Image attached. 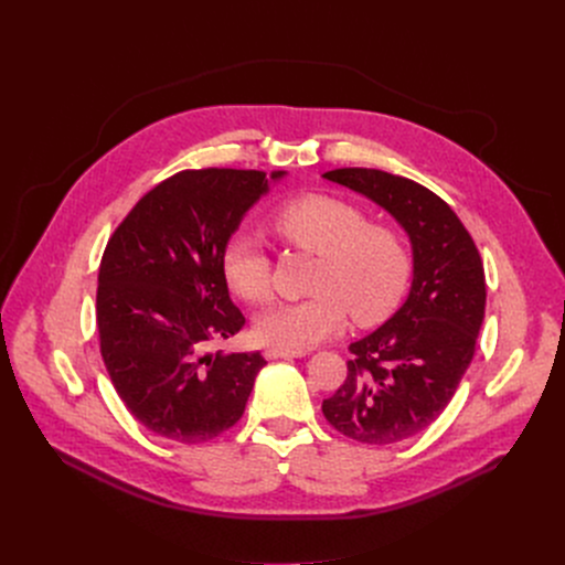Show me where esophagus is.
<instances>
[{
    "mask_svg": "<svg viewBox=\"0 0 565 565\" xmlns=\"http://www.w3.org/2000/svg\"><path fill=\"white\" fill-rule=\"evenodd\" d=\"M266 360H279V358H301L303 353L301 351H286V349H277V347H270L264 351Z\"/></svg>",
    "mask_w": 565,
    "mask_h": 565,
    "instance_id": "1",
    "label": "esophagus"
}]
</instances>
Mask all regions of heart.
<instances>
[{
  "mask_svg": "<svg viewBox=\"0 0 565 565\" xmlns=\"http://www.w3.org/2000/svg\"><path fill=\"white\" fill-rule=\"evenodd\" d=\"M270 227L288 248L315 255L301 301L275 303L257 317V338L277 349L306 351L340 333L347 312L358 327L384 321L402 301L412 279L407 238L331 194H303L270 216ZM227 288L248 303L273 295L270 257L246 234H232L221 253Z\"/></svg>",
  "mask_w": 565,
  "mask_h": 565,
  "instance_id": "b5f03b06",
  "label": "heart"
}]
</instances>
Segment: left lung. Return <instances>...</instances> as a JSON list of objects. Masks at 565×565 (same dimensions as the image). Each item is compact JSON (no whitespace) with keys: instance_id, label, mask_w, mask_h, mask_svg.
Returning a JSON list of instances; mask_svg holds the SVG:
<instances>
[{"instance_id":"obj_1","label":"left lung","mask_w":565,"mask_h":565,"mask_svg":"<svg viewBox=\"0 0 565 565\" xmlns=\"http://www.w3.org/2000/svg\"><path fill=\"white\" fill-rule=\"evenodd\" d=\"M324 179L391 212L414 246L407 301L349 347L347 380L321 405L342 436L393 445L427 429L454 397L486 317V270L462 221L425 185L369 168H342Z\"/></svg>"}]
</instances>
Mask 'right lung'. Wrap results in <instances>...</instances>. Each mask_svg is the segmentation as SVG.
Instances as JSON below:
<instances>
[{
  "label": "right lung",
  "mask_w": 565,
  "mask_h": 565,
  "mask_svg": "<svg viewBox=\"0 0 565 565\" xmlns=\"http://www.w3.org/2000/svg\"><path fill=\"white\" fill-rule=\"evenodd\" d=\"M266 190L259 170H183L151 188L107 241L96 295L100 353L129 414L160 438L205 443L244 416L266 360L207 347L246 324L227 295L221 253Z\"/></svg>",
  "instance_id": "right-lung-1"
}]
</instances>
